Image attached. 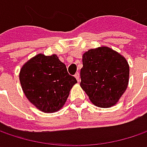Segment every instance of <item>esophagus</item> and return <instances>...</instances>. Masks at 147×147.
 Returning <instances> with one entry per match:
<instances>
[{"label": "esophagus", "instance_id": "1", "mask_svg": "<svg viewBox=\"0 0 147 147\" xmlns=\"http://www.w3.org/2000/svg\"><path fill=\"white\" fill-rule=\"evenodd\" d=\"M75 76V78H76L77 81L79 82H80V75H79V73H76V74L74 75Z\"/></svg>", "mask_w": 147, "mask_h": 147}]
</instances>
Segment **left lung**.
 Returning a JSON list of instances; mask_svg holds the SVG:
<instances>
[{
	"label": "left lung",
	"mask_w": 147,
	"mask_h": 147,
	"mask_svg": "<svg viewBox=\"0 0 147 147\" xmlns=\"http://www.w3.org/2000/svg\"><path fill=\"white\" fill-rule=\"evenodd\" d=\"M80 86L91 102L100 108L118 103L129 81V65L121 54L108 47L90 49L82 55Z\"/></svg>",
	"instance_id": "1"
}]
</instances>
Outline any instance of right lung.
I'll return each instance as SVG.
<instances>
[{"instance_id":"obj_1","label":"right lung","mask_w":147,"mask_h":147,"mask_svg":"<svg viewBox=\"0 0 147 147\" xmlns=\"http://www.w3.org/2000/svg\"><path fill=\"white\" fill-rule=\"evenodd\" d=\"M22 90L27 99L44 113H54L65 104L76 78L68 74L56 55L38 54L28 60L20 72Z\"/></svg>"}]
</instances>
